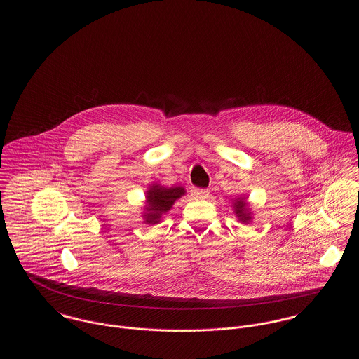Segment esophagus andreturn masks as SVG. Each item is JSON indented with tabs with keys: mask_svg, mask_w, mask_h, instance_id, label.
I'll return each mask as SVG.
<instances>
[{
	"mask_svg": "<svg viewBox=\"0 0 359 359\" xmlns=\"http://www.w3.org/2000/svg\"><path fill=\"white\" fill-rule=\"evenodd\" d=\"M191 195L194 198H198V199H205V198H208L210 191L205 189V188H192L191 189Z\"/></svg>",
	"mask_w": 359,
	"mask_h": 359,
	"instance_id": "esophagus-1",
	"label": "esophagus"
}]
</instances>
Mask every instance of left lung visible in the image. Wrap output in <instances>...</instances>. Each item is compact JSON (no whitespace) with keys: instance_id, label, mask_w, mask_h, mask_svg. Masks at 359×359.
<instances>
[{"instance_id":"8db88e82","label":"left lung","mask_w":359,"mask_h":359,"mask_svg":"<svg viewBox=\"0 0 359 359\" xmlns=\"http://www.w3.org/2000/svg\"><path fill=\"white\" fill-rule=\"evenodd\" d=\"M234 212L241 223H249L252 221V212L248 207L246 198H238L234 202Z\"/></svg>"}]
</instances>
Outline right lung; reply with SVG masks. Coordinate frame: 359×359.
Returning <instances> with one entry per match:
<instances>
[{
	"mask_svg": "<svg viewBox=\"0 0 359 359\" xmlns=\"http://www.w3.org/2000/svg\"><path fill=\"white\" fill-rule=\"evenodd\" d=\"M186 194L183 187H163L157 183L149 186L147 191L145 208L142 214L144 223L156 224L160 223L164 214H167L172 208L173 203Z\"/></svg>",
	"mask_w": 359,
	"mask_h": 359,
	"instance_id": "obj_1",
	"label": "right lung"
}]
</instances>
